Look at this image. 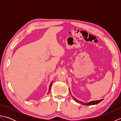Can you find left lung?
Here are the masks:
<instances>
[{
  "label": "left lung",
  "instance_id": "1",
  "mask_svg": "<svg viewBox=\"0 0 121 121\" xmlns=\"http://www.w3.org/2000/svg\"><path fill=\"white\" fill-rule=\"evenodd\" d=\"M73 98L74 100H75L76 102H78V103H80V104H83V105H86V106H89V105H93V104H97L99 103L100 102H101V101H102V100H103V99H100V100H97V101H91L90 102H89V103H88V104H86V103H83V102L79 101V100H77V99H75V98H74V97H73Z\"/></svg>",
  "mask_w": 121,
  "mask_h": 121
}]
</instances>
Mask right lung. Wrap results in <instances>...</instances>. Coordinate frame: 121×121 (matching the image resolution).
Wrapping results in <instances>:
<instances>
[{
	"label": "right lung",
	"mask_w": 121,
	"mask_h": 121,
	"mask_svg": "<svg viewBox=\"0 0 121 121\" xmlns=\"http://www.w3.org/2000/svg\"><path fill=\"white\" fill-rule=\"evenodd\" d=\"M51 86H52V83H51V84H50V86H49V89L48 93H49V92H50V89H51Z\"/></svg>",
	"instance_id": "obj_1"
}]
</instances>
